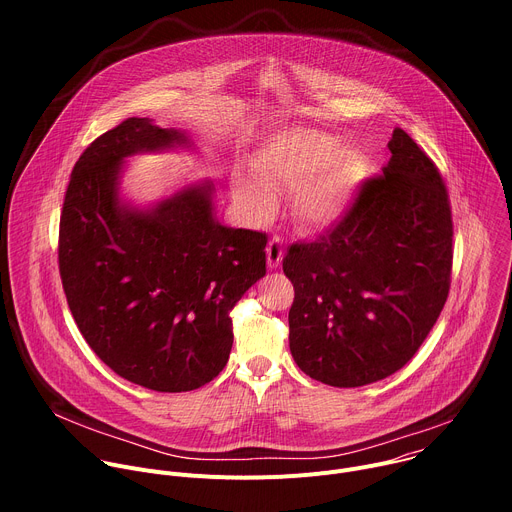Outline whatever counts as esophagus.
<instances>
[{"mask_svg": "<svg viewBox=\"0 0 512 512\" xmlns=\"http://www.w3.org/2000/svg\"><path fill=\"white\" fill-rule=\"evenodd\" d=\"M281 259H283V243H281L279 237H271L269 243H267V265H269V269L279 267Z\"/></svg>", "mask_w": 512, "mask_h": 512, "instance_id": "34e87169", "label": "esophagus"}]
</instances>
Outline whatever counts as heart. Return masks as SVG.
Instances as JSON below:
<instances>
[{
	"mask_svg": "<svg viewBox=\"0 0 512 512\" xmlns=\"http://www.w3.org/2000/svg\"><path fill=\"white\" fill-rule=\"evenodd\" d=\"M253 172L257 179L235 178V198L251 216H271L277 208L275 194H294L298 221L318 231L348 212L367 162L356 150H340L334 135L294 127L265 143L253 160Z\"/></svg>",
	"mask_w": 512,
	"mask_h": 512,
	"instance_id": "obj_1",
	"label": "heart"
}]
</instances>
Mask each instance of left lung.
I'll return each instance as SVG.
<instances>
[{
    "mask_svg": "<svg viewBox=\"0 0 512 512\" xmlns=\"http://www.w3.org/2000/svg\"><path fill=\"white\" fill-rule=\"evenodd\" d=\"M383 174L314 243L291 245L289 350L330 387L377 383L413 358L452 283V206L444 178L401 127Z\"/></svg>",
    "mask_w": 512,
    "mask_h": 512,
    "instance_id": "left-lung-1",
    "label": "left lung"
}]
</instances>
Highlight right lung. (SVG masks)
I'll list each match as a JSON object with an SVG mask.
<instances>
[{
	"label": "right lung",
	"mask_w": 512,
	"mask_h": 512,
	"mask_svg": "<svg viewBox=\"0 0 512 512\" xmlns=\"http://www.w3.org/2000/svg\"><path fill=\"white\" fill-rule=\"evenodd\" d=\"M174 143L186 137L139 117L99 135L72 168L58 231L83 338L113 373L160 393L198 389L225 369L231 310L267 261L265 233L214 221L208 182L150 212L119 204L121 160Z\"/></svg>",
	"instance_id": "add662e5"
}]
</instances>
